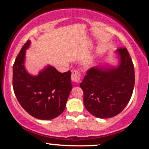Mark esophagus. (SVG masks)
Here are the masks:
<instances>
[{
    "instance_id": "esophagus-1",
    "label": "esophagus",
    "mask_w": 149,
    "mask_h": 149,
    "mask_svg": "<svg viewBox=\"0 0 149 149\" xmlns=\"http://www.w3.org/2000/svg\"><path fill=\"white\" fill-rule=\"evenodd\" d=\"M71 80L74 83H79L80 81V71H77V70H74L72 71L71 73Z\"/></svg>"
}]
</instances>
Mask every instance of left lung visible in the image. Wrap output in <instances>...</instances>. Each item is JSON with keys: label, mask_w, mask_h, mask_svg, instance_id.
I'll use <instances>...</instances> for the list:
<instances>
[{"label": "left lung", "mask_w": 149, "mask_h": 149, "mask_svg": "<svg viewBox=\"0 0 149 149\" xmlns=\"http://www.w3.org/2000/svg\"><path fill=\"white\" fill-rule=\"evenodd\" d=\"M118 67H93L80 83L85 109L95 117L109 118L120 113L130 100L134 68L127 48H119Z\"/></svg>", "instance_id": "obj_1"}]
</instances>
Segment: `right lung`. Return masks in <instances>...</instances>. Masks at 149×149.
I'll return each instance as SVG.
<instances>
[{
    "label": "right lung",
    "mask_w": 149,
    "mask_h": 149,
    "mask_svg": "<svg viewBox=\"0 0 149 149\" xmlns=\"http://www.w3.org/2000/svg\"><path fill=\"white\" fill-rule=\"evenodd\" d=\"M28 40L22 47L13 65V85L15 95L22 108L36 118L52 120L64 111L72 89L70 71L60 73L48 66L36 76L24 67Z\"/></svg>",
    "instance_id": "right-lung-1"
}]
</instances>
